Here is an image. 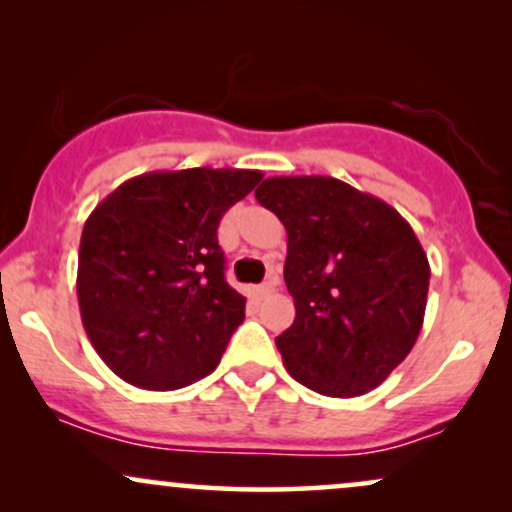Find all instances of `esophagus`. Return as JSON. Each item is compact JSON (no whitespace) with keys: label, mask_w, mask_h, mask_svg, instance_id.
I'll return each mask as SVG.
<instances>
[{"label":"esophagus","mask_w":512,"mask_h":512,"mask_svg":"<svg viewBox=\"0 0 512 512\" xmlns=\"http://www.w3.org/2000/svg\"><path fill=\"white\" fill-rule=\"evenodd\" d=\"M255 293H257V296H260V298L272 296V293H274V281H264V284L257 286Z\"/></svg>","instance_id":"1"}]
</instances>
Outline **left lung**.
<instances>
[{
	"label": "left lung",
	"instance_id": "left-lung-1",
	"mask_svg": "<svg viewBox=\"0 0 512 512\" xmlns=\"http://www.w3.org/2000/svg\"><path fill=\"white\" fill-rule=\"evenodd\" d=\"M257 202L284 223L296 320L276 337L293 380L327 397L378 387L414 349L431 267L397 209L337 178H267Z\"/></svg>",
	"mask_w": 512,
	"mask_h": 512
}]
</instances>
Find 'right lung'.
<instances>
[{
    "label": "right lung",
    "mask_w": 512,
    "mask_h": 512,
    "mask_svg": "<svg viewBox=\"0 0 512 512\" xmlns=\"http://www.w3.org/2000/svg\"><path fill=\"white\" fill-rule=\"evenodd\" d=\"M260 170H154L122 182L91 211L76 296L105 366L142 390H180L219 366L245 317L223 276L221 216Z\"/></svg>",
    "instance_id": "right-lung-1"
}]
</instances>
